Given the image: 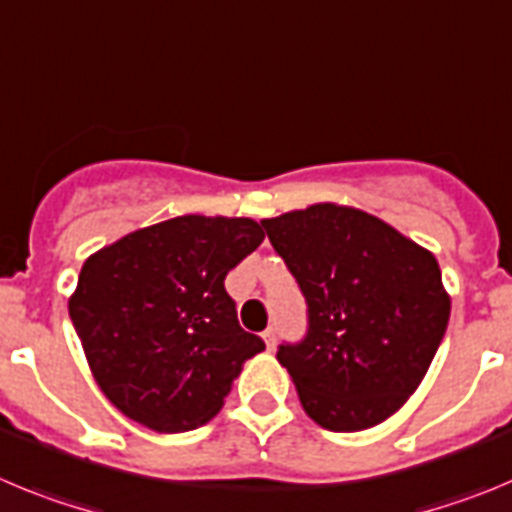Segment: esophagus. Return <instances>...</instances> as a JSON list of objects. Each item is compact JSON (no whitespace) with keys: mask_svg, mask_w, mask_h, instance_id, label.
<instances>
[{"mask_svg":"<svg viewBox=\"0 0 512 512\" xmlns=\"http://www.w3.org/2000/svg\"><path fill=\"white\" fill-rule=\"evenodd\" d=\"M262 339H265L267 349H275V342H278V329H275V326H267V329L262 331Z\"/></svg>","mask_w":512,"mask_h":512,"instance_id":"34e87169","label":"esophagus"}]
</instances>
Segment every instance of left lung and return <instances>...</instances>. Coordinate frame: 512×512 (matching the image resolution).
<instances>
[{"label": "left lung", "mask_w": 512, "mask_h": 512, "mask_svg": "<svg viewBox=\"0 0 512 512\" xmlns=\"http://www.w3.org/2000/svg\"><path fill=\"white\" fill-rule=\"evenodd\" d=\"M262 227L308 306L306 336L278 347L303 411L339 434L393 416L449 324L436 257L349 206L313 204Z\"/></svg>", "instance_id": "1"}]
</instances>
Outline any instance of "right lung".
Returning <instances> with one entry per match:
<instances>
[{"instance_id": "add662e5", "label": "right lung", "mask_w": 512, "mask_h": 512, "mask_svg": "<svg viewBox=\"0 0 512 512\" xmlns=\"http://www.w3.org/2000/svg\"><path fill=\"white\" fill-rule=\"evenodd\" d=\"M262 239L245 216L188 214L84 262L68 313L101 393L124 416L178 434L219 413L242 365L265 349L224 288Z\"/></svg>"}]
</instances>
